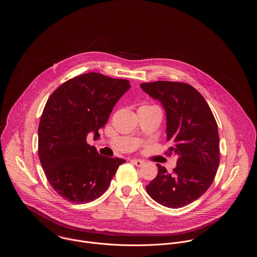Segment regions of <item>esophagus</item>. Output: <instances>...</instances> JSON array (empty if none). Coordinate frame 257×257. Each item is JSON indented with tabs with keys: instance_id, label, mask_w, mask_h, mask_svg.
<instances>
[{
	"instance_id": "34e87169",
	"label": "esophagus",
	"mask_w": 257,
	"mask_h": 257,
	"mask_svg": "<svg viewBox=\"0 0 257 257\" xmlns=\"http://www.w3.org/2000/svg\"><path fill=\"white\" fill-rule=\"evenodd\" d=\"M131 162L134 164L135 166H137V167H143V166L146 164V163H145L144 161H142V160L133 159Z\"/></svg>"
}]
</instances>
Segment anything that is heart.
Returning <instances> with one entry per match:
<instances>
[{
  "instance_id": "heart-1",
  "label": "heart",
  "mask_w": 257,
  "mask_h": 257,
  "mask_svg": "<svg viewBox=\"0 0 257 257\" xmlns=\"http://www.w3.org/2000/svg\"><path fill=\"white\" fill-rule=\"evenodd\" d=\"M144 106H147V105H144Z\"/></svg>"
}]
</instances>
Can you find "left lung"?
<instances>
[{
  "instance_id": "left-lung-1",
  "label": "left lung",
  "mask_w": 257,
  "mask_h": 257,
  "mask_svg": "<svg viewBox=\"0 0 257 257\" xmlns=\"http://www.w3.org/2000/svg\"><path fill=\"white\" fill-rule=\"evenodd\" d=\"M141 87L166 110L169 153L177 156L171 173L157 164L158 174L146 187L147 194L163 206L184 207L214 181L220 164L218 125L205 99L188 84L158 81Z\"/></svg>"
}]
</instances>
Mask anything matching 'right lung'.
<instances>
[{"instance_id":"obj_1","label":"right lung","mask_w":257,"mask_h":257,"mask_svg":"<svg viewBox=\"0 0 257 257\" xmlns=\"http://www.w3.org/2000/svg\"><path fill=\"white\" fill-rule=\"evenodd\" d=\"M130 86L128 80L90 72L63 83L48 99L38 126V156L50 185L69 202L102 196L126 162L98 154L86 137L99 139L98 130Z\"/></svg>"}]
</instances>
